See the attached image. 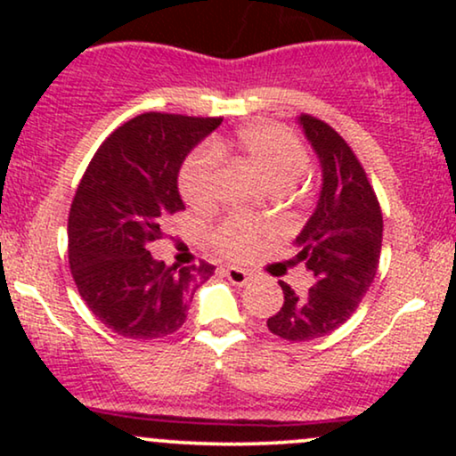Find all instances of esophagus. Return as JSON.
I'll list each match as a JSON object with an SVG mask.
<instances>
[{
    "mask_svg": "<svg viewBox=\"0 0 456 456\" xmlns=\"http://www.w3.org/2000/svg\"><path fill=\"white\" fill-rule=\"evenodd\" d=\"M224 274H227V279L238 287H244L246 282L250 281L248 272L242 270V268H235V265H227V268H224Z\"/></svg>",
    "mask_w": 456,
    "mask_h": 456,
    "instance_id": "34e87169",
    "label": "esophagus"
}]
</instances>
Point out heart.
<instances>
[{
  "mask_svg": "<svg viewBox=\"0 0 456 456\" xmlns=\"http://www.w3.org/2000/svg\"><path fill=\"white\" fill-rule=\"evenodd\" d=\"M224 143L199 145L184 160L180 171L182 197L191 206H210L216 197ZM235 150L257 169L272 188H287L306 171L308 151L291 130L272 122L250 124L235 137ZM265 235V227L253 218L233 216L214 233V242L229 257H248Z\"/></svg>",
  "mask_w": 456,
  "mask_h": 456,
  "instance_id": "obj_1",
  "label": "heart"
}]
</instances>
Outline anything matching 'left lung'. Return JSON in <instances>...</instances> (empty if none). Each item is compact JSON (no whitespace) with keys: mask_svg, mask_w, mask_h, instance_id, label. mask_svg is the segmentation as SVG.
<instances>
[{"mask_svg":"<svg viewBox=\"0 0 456 456\" xmlns=\"http://www.w3.org/2000/svg\"><path fill=\"white\" fill-rule=\"evenodd\" d=\"M322 165V192L313 216L296 238L315 276L306 294L279 281L285 302L268 319L272 334L285 341H313L343 326L358 308L379 265L384 218L364 167L332 126L313 115L297 118Z\"/></svg>","mask_w":456,"mask_h":456,"instance_id":"8db88e82","label":"left lung"}]
</instances>
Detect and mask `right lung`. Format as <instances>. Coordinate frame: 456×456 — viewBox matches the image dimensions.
I'll use <instances>...</instances> for the list:
<instances>
[{
  "label": "right lung",
  "instance_id": "obj_1",
  "mask_svg": "<svg viewBox=\"0 0 456 456\" xmlns=\"http://www.w3.org/2000/svg\"><path fill=\"white\" fill-rule=\"evenodd\" d=\"M223 118L141 113L113 130L81 177L68 216V264L83 302L126 338H160L186 322L191 291L214 274L167 265L148 246L184 210L177 174Z\"/></svg>",
  "mask_w": 456,
  "mask_h": 456
}]
</instances>
